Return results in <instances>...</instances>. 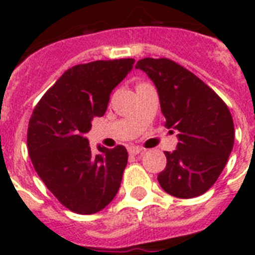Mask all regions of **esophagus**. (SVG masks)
Masks as SVG:
<instances>
[{"mask_svg": "<svg viewBox=\"0 0 255 255\" xmlns=\"http://www.w3.org/2000/svg\"><path fill=\"white\" fill-rule=\"evenodd\" d=\"M144 151H145L144 148L137 147V145H133V147H129V148H128V152H129V155H132V156L140 155V153H143Z\"/></svg>", "mask_w": 255, "mask_h": 255, "instance_id": "34e87169", "label": "esophagus"}]
</instances>
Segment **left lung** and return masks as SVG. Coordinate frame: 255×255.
Returning <instances> with one entry per match:
<instances>
[{
  "label": "left lung",
  "instance_id": "8db88e82",
  "mask_svg": "<svg viewBox=\"0 0 255 255\" xmlns=\"http://www.w3.org/2000/svg\"><path fill=\"white\" fill-rule=\"evenodd\" d=\"M155 83L165 127L178 131L167 167L157 176L170 196L193 198L217 181L234 144L233 118L225 102L208 85L168 58H144L135 66Z\"/></svg>",
  "mask_w": 255,
  "mask_h": 255
}]
</instances>
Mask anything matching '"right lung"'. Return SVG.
<instances>
[{"label": "right lung", "instance_id": "right-lung-1", "mask_svg": "<svg viewBox=\"0 0 255 255\" xmlns=\"http://www.w3.org/2000/svg\"><path fill=\"white\" fill-rule=\"evenodd\" d=\"M135 59L95 61L63 73L42 96L30 118L27 148L34 169L62 205L74 213L104 209L118 193L128 160L123 145L98 147L86 137L95 116H103L112 90Z\"/></svg>", "mask_w": 255, "mask_h": 255}]
</instances>
